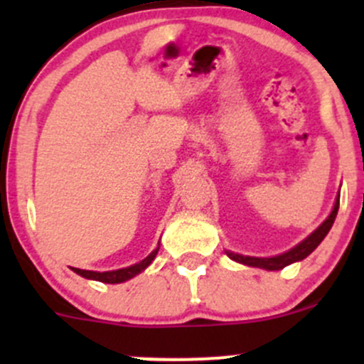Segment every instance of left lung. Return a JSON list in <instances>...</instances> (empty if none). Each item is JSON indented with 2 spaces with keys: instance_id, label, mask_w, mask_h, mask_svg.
<instances>
[{
  "instance_id": "8db88e82",
  "label": "left lung",
  "mask_w": 364,
  "mask_h": 364,
  "mask_svg": "<svg viewBox=\"0 0 364 364\" xmlns=\"http://www.w3.org/2000/svg\"><path fill=\"white\" fill-rule=\"evenodd\" d=\"M338 205H340V196L336 199L335 208H333L331 215L322 222V225L318 229H315L310 236L306 237L304 241H301L299 245L294 248H291L289 252L282 253V255H274V257H248V255H240V253H232V252H227V255L230 257L232 260L236 262L245 264V266H252V267H262V269L267 271H278V269H284L285 266L289 264L297 262V260H303L310 255L315 248L321 245V241L328 236L329 229L333 227L336 218V213H338Z\"/></svg>"
}]
</instances>
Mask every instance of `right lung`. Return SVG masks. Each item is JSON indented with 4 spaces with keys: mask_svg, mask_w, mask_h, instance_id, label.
<instances>
[{
    "mask_svg": "<svg viewBox=\"0 0 364 364\" xmlns=\"http://www.w3.org/2000/svg\"><path fill=\"white\" fill-rule=\"evenodd\" d=\"M159 248L149 253L144 260H141L139 264H134V266L123 267V269H114V271H104V273H98V271H87V269H79V267H72L77 274H80L82 278H87V280H97L102 282V284H121V282H127L130 278H134L135 274H139L141 271H144L149 264L153 262V259L159 253Z\"/></svg>",
    "mask_w": 364,
    "mask_h": 364,
    "instance_id": "1",
    "label": "right lung"
}]
</instances>
